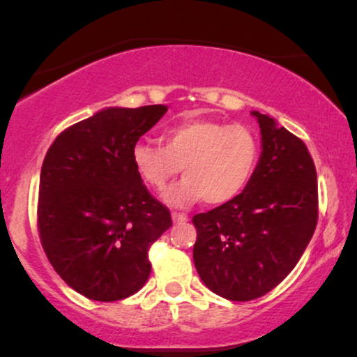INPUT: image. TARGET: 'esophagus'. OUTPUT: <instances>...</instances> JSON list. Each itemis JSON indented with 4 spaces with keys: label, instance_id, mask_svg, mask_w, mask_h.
I'll return each mask as SVG.
<instances>
[{
    "label": "esophagus",
    "instance_id": "34e87169",
    "mask_svg": "<svg viewBox=\"0 0 357 357\" xmlns=\"http://www.w3.org/2000/svg\"><path fill=\"white\" fill-rule=\"evenodd\" d=\"M173 221L174 223H184V221H188V216L186 215H183V213H173Z\"/></svg>",
    "mask_w": 357,
    "mask_h": 357
}]
</instances>
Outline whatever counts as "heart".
I'll list each match as a JSON object with an SVG mask.
<instances>
[{"mask_svg":"<svg viewBox=\"0 0 357 357\" xmlns=\"http://www.w3.org/2000/svg\"><path fill=\"white\" fill-rule=\"evenodd\" d=\"M260 139L241 124L188 119L166 130L161 146L137 142L132 165L139 178L162 191L179 173L183 181L171 186L162 199L171 206H188L203 198L211 206L230 203L255 174Z\"/></svg>","mask_w":357,"mask_h":357,"instance_id":"1","label":"heart"}]
</instances>
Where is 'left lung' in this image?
<instances>
[{"label":"left lung","instance_id":"1","mask_svg":"<svg viewBox=\"0 0 357 357\" xmlns=\"http://www.w3.org/2000/svg\"><path fill=\"white\" fill-rule=\"evenodd\" d=\"M261 154L248 186L230 203L192 216L195 267L228 301L270 292L292 272L319 216L317 173L307 146L275 119L253 110Z\"/></svg>","mask_w":357,"mask_h":357}]
</instances>
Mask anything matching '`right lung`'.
<instances>
[{"instance_id":"add662e5","label":"right lung","mask_w":357,"mask_h":357,"mask_svg":"<svg viewBox=\"0 0 357 357\" xmlns=\"http://www.w3.org/2000/svg\"><path fill=\"white\" fill-rule=\"evenodd\" d=\"M166 110L102 109L59 134L43 159L40 241L65 284L90 301H121L142 289L149 247L173 225L132 165V147Z\"/></svg>"}]
</instances>
